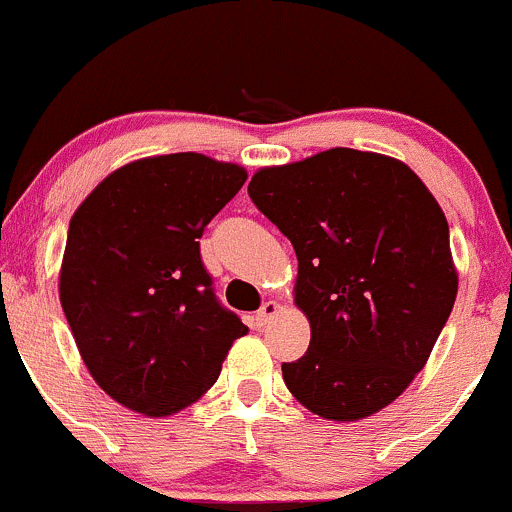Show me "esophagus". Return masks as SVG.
Here are the masks:
<instances>
[{"label":"esophagus","mask_w":512,"mask_h":512,"mask_svg":"<svg viewBox=\"0 0 512 512\" xmlns=\"http://www.w3.org/2000/svg\"><path fill=\"white\" fill-rule=\"evenodd\" d=\"M278 313H281V305H278L276 300H266V303L261 305V310L256 313V328H266Z\"/></svg>","instance_id":"34e87169"}]
</instances>
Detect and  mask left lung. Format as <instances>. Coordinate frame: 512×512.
Here are the masks:
<instances>
[{"label":"left lung","instance_id":"left-lung-1","mask_svg":"<svg viewBox=\"0 0 512 512\" xmlns=\"http://www.w3.org/2000/svg\"><path fill=\"white\" fill-rule=\"evenodd\" d=\"M249 197L298 256L310 345L283 362L286 387L323 419L377 414L426 365L456 300L439 202L404 162L350 147L263 167Z\"/></svg>","mask_w":512,"mask_h":512}]
</instances>
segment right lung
Returning <instances> with one entry per match:
<instances>
[{"mask_svg":"<svg viewBox=\"0 0 512 512\" xmlns=\"http://www.w3.org/2000/svg\"><path fill=\"white\" fill-rule=\"evenodd\" d=\"M244 182V167L199 152L145 157L110 172L71 217L63 313L91 377L123 407H189L249 333L217 300L199 254L207 224Z\"/></svg>","mask_w":512,"mask_h":512,"instance_id":"add662e5","label":"right lung"}]
</instances>
